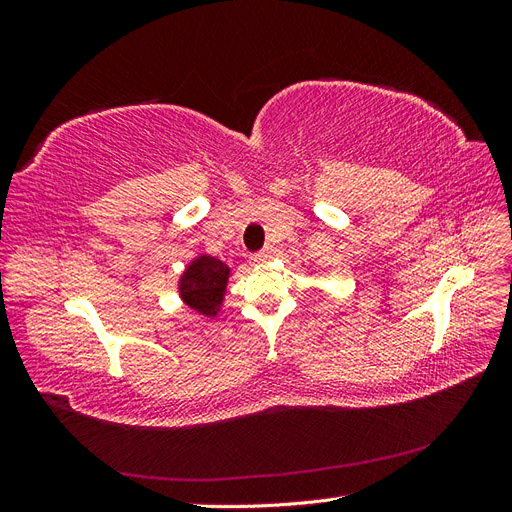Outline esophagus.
<instances>
[{
  "label": "esophagus",
  "mask_w": 512,
  "mask_h": 512,
  "mask_svg": "<svg viewBox=\"0 0 512 512\" xmlns=\"http://www.w3.org/2000/svg\"><path fill=\"white\" fill-rule=\"evenodd\" d=\"M271 258V252L269 250H262V252H256L250 256V260L254 262V265H260V262H267Z\"/></svg>",
  "instance_id": "obj_1"
}]
</instances>
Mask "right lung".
<instances>
[{
  "mask_svg": "<svg viewBox=\"0 0 512 512\" xmlns=\"http://www.w3.org/2000/svg\"><path fill=\"white\" fill-rule=\"evenodd\" d=\"M230 267L209 254L196 256L179 277V297L194 312L215 318L222 309Z\"/></svg>",
  "mask_w": 512,
  "mask_h": 512,
  "instance_id": "obj_1",
  "label": "right lung"
}]
</instances>
